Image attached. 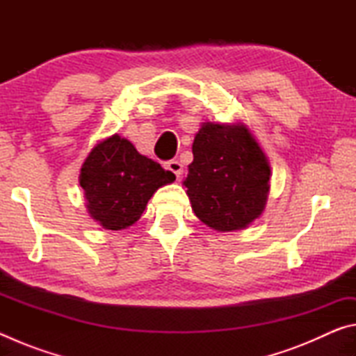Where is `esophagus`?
Returning <instances> with one entry per match:
<instances>
[{
	"label": "esophagus",
	"mask_w": 356,
	"mask_h": 356,
	"mask_svg": "<svg viewBox=\"0 0 356 356\" xmlns=\"http://www.w3.org/2000/svg\"><path fill=\"white\" fill-rule=\"evenodd\" d=\"M166 170H170L171 172H174L176 174V177L179 179L180 176H182V172H184V166H182V163H180V161H177V160H170L166 163Z\"/></svg>",
	"instance_id": "34e87169"
}]
</instances>
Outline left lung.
<instances>
[{
	"instance_id": "obj_1",
	"label": "left lung",
	"mask_w": 356,
	"mask_h": 356,
	"mask_svg": "<svg viewBox=\"0 0 356 356\" xmlns=\"http://www.w3.org/2000/svg\"><path fill=\"white\" fill-rule=\"evenodd\" d=\"M184 185L204 225L220 232L237 231L264 212L270 165L246 125L204 122Z\"/></svg>"
}]
</instances>
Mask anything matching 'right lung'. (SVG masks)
I'll return each mask as SVG.
<instances>
[{"mask_svg":"<svg viewBox=\"0 0 356 356\" xmlns=\"http://www.w3.org/2000/svg\"><path fill=\"white\" fill-rule=\"evenodd\" d=\"M174 180L171 171L141 155L119 135L95 144L80 172L89 215L111 231L140 220L154 193Z\"/></svg>","mask_w":356,"mask_h":356,"instance_id":"add662e5","label":"right lung"}]
</instances>
